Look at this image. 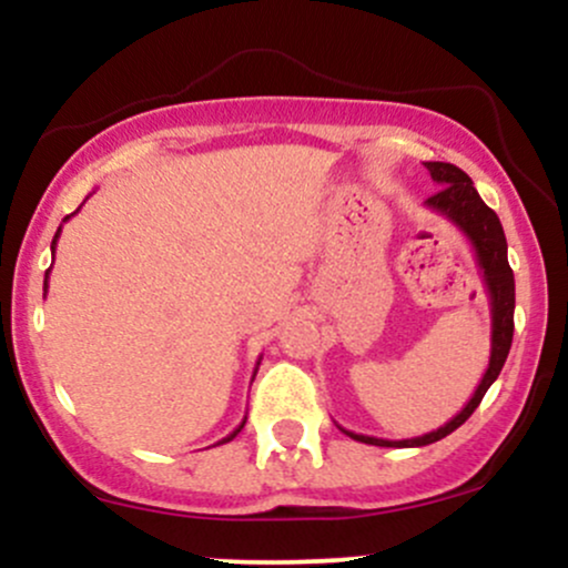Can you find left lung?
I'll list each match as a JSON object with an SVG mask.
<instances>
[{"label":"left lung","instance_id":"1","mask_svg":"<svg viewBox=\"0 0 568 568\" xmlns=\"http://www.w3.org/2000/svg\"><path fill=\"white\" fill-rule=\"evenodd\" d=\"M425 168L433 175V181L440 189L433 197L425 200L429 211L446 216L452 224L470 240L475 251V262H478L480 272H484V283L488 291V304H491V355H488V368L480 379L478 387L467 406L454 416L452 422L433 429V433L419 435V438H406V440H384V438H371V435H357L342 427V433H347L352 440L368 443V446H387V448H416V446H429V443L446 438L456 427L465 425L470 419V414L480 406L486 389L497 382L501 366L507 361V352L513 344V312H515V277L510 264H507V240L505 230H501L497 213L480 200L478 189L473 186L470 175L452 162H425Z\"/></svg>","mask_w":568,"mask_h":568}]
</instances>
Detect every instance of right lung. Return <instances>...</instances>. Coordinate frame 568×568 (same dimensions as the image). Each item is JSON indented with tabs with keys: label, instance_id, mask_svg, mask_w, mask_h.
Here are the masks:
<instances>
[{
	"label": "right lung",
	"instance_id": "1",
	"mask_svg": "<svg viewBox=\"0 0 568 568\" xmlns=\"http://www.w3.org/2000/svg\"><path fill=\"white\" fill-rule=\"evenodd\" d=\"M71 216H74V213H71ZM71 216H67V219H63V221H69ZM58 237H61V226H58V232H55V237H53V245H50V247H53V253H55V243H58ZM48 277H50V270L48 272H44V293H48ZM258 363H262V357H258ZM258 363H256V368H258ZM253 376H256V371H253ZM245 427V419L243 422H240V427L237 429H234V433H230V435H226V438L224 440H219V443H230L232 438H234V435H237L240 433V429H243Z\"/></svg>",
	"mask_w": 568,
	"mask_h": 568
}]
</instances>
